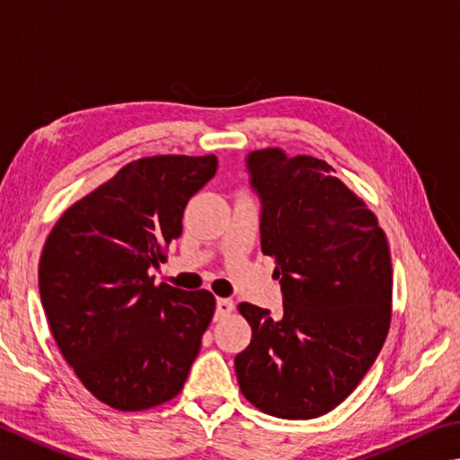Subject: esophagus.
Instances as JSON below:
<instances>
[{
    "label": "esophagus",
    "instance_id": "34e87169",
    "mask_svg": "<svg viewBox=\"0 0 460 460\" xmlns=\"http://www.w3.org/2000/svg\"><path fill=\"white\" fill-rule=\"evenodd\" d=\"M233 302L229 297H219L217 299V317H225L233 312Z\"/></svg>",
    "mask_w": 460,
    "mask_h": 460
}]
</instances>
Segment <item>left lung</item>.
Returning <instances> with one entry per match:
<instances>
[{"label":"left lung","instance_id":"left-lung-1","mask_svg":"<svg viewBox=\"0 0 460 460\" xmlns=\"http://www.w3.org/2000/svg\"><path fill=\"white\" fill-rule=\"evenodd\" d=\"M275 259L283 315L239 304L252 341L235 356L243 396L278 419H315L349 396L390 328L392 263L372 211L332 166L281 148L245 156Z\"/></svg>","mask_w":460,"mask_h":460}]
</instances>
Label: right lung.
Masks as SVG:
<instances>
[{
	"label": "right lung",
	"mask_w": 460,
	"mask_h": 460,
	"mask_svg": "<svg viewBox=\"0 0 460 460\" xmlns=\"http://www.w3.org/2000/svg\"><path fill=\"white\" fill-rule=\"evenodd\" d=\"M217 156L138 158L74 203L40 259L49 330L82 384L119 411L174 398L215 312L207 289L155 286L150 270L182 231L189 199L217 172Z\"/></svg>",
	"instance_id": "add662e5"
}]
</instances>
